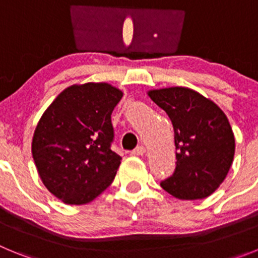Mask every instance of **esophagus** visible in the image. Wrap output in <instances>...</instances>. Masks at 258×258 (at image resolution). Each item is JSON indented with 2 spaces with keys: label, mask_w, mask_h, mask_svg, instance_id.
I'll use <instances>...</instances> for the list:
<instances>
[{
  "label": "esophagus",
  "mask_w": 258,
  "mask_h": 258,
  "mask_svg": "<svg viewBox=\"0 0 258 258\" xmlns=\"http://www.w3.org/2000/svg\"><path fill=\"white\" fill-rule=\"evenodd\" d=\"M146 152V149L143 147V146H138V147H136V149L132 151V155H134V156H141V155H143Z\"/></svg>",
  "instance_id": "34e87169"
}]
</instances>
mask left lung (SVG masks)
<instances>
[{
  "mask_svg": "<svg viewBox=\"0 0 258 258\" xmlns=\"http://www.w3.org/2000/svg\"><path fill=\"white\" fill-rule=\"evenodd\" d=\"M149 97L169 116L174 129L177 165L161 187L181 200L209 197L230 170L235 138L222 109L184 86L151 89Z\"/></svg>",
  "mask_w": 258,
  "mask_h": 258,
  "instance_id": "1",
  "label": "left lung"
}]
</instances>
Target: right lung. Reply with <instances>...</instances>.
<instances>
[{
	"label": "right lung",
	"mask_w": 258,
	"mask_h": 258,
	"mask_svg": "<svg viewBox=\"0 0 258 258\" xmlns=\"http://www.w3.org/2000/svg\"><path fill=\"white\" fill-rule=\"evenodd\" d=\"M122 94L107 83L75 84L38 120L32 156L45 187L64 204H88L112 183L121 157L109 147L111 113Z\"/></svg>",
	"instance_id": "right-lung-1"
}]
</instances>
